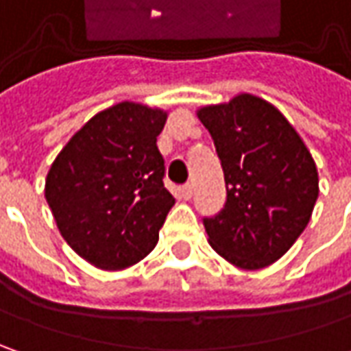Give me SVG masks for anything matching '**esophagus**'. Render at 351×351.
<instances>
[{
  "label": "esophagus",
  "mask_w": 351,
  "mask_h": 351,
  "mask_svg": "<svg viewBox=\"0 0 351 351\" xmlns=\"http://www.w3.org/2000/svg\"><path fill=\"white\" fill-rule=\"evenodd\" d=\"M180 193H182V197H183V199H185V201H189V199L193 197V185H191V183L183 185L182 191H180Z\"/></svg>",
  "instance_id": "1"
}]
</instances>
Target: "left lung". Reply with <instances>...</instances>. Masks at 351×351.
<instances>
[{"label": "left lung", "instance_id": "left-lung-1", "mask_svg": "<svg viewBox=\"0 0 351 351\" xmlns=\"http://www.w3.org/2000/svg\"><path fill=\"white\" fill-rule=\"evenodd\" d=\"M221 158L226 203L205 219L213 250L240 269L277 262L303 234L318 197L317 164L283 113L258 95L197 109Z\"/></svg>", "mask_w": 351, "mask_h": 351}]
</instances>
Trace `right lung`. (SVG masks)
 Listing matches in <instances>:
<instances>
[{
    "instance_id": "1",
    "label": "right lung",
    "mask_w": 351,
    "mask_h": 351,
    "mask_svg": "<svg viewBox=\"0 0 351 351\" xmlns=\"http://www.w3.org/2000/svg\"><path fill=\"white\" fill-rule=\"evenodd\" d=\"M166 121L160 107L117 103L91 117L48 169L45 197L62 238L99 269L146 258L176 203L156 146Z\"/></svg>"
}]
</instances>
